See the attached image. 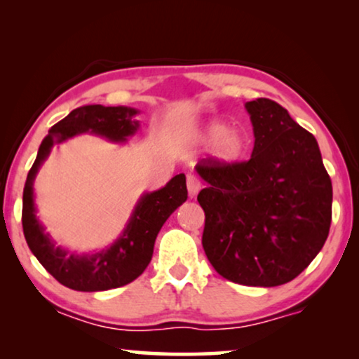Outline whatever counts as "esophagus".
Returning <instances> with one entry per match:
<instances>
[{"instance_id": "obj_1", "label": "esophagus", "mask_w": 359, "mask_h": 359, "mask_svg": "<svg viewBox=\"0 0 359 359\" xmlns=\"http://www.w3.org/2000/svg\"><path fill=\"white\" fill-rule=\"evenodd\" d=\"M201 186H203V184H201V181L196 178L194 175H188V191H189L191 198H194V196L199 193Z\"/></svg>"}]
</instances>
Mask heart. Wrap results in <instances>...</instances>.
<instances>
[{"mask_svg":"<svg viewBox=\"0 0 359 359\" xmlns=\"http://www.w3.org/2000/svg\"><path fill=\"white\" fill-rule=\"evenodd\" d=\"M199 139L212 142V155L222 163H235L245 151L243 135L235 129H227L217 121L208 122L201 130Z\"/></svg>","mask_w":359,"mask_h":359,"instance_id":"heart-1","label":"heart"}]
</instances>
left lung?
<instances>
[{"mask_svg":"<svg viewBox=\"0 0 359 359\" xmlns=\"http://www.w3.org/2000/svg\"><path fill=\"white\" fill-rule=\"evenodd\" d=\"M252 158H204L196 171L205 224L203 247L215 271L243 286L292 281L320 252L332 222V181L318 144L278 102L245 104Z\"/></svg>","mask_w":359,"mask_h":359,"instance_id":"obj_1","label":"left lung"}]
</instances>
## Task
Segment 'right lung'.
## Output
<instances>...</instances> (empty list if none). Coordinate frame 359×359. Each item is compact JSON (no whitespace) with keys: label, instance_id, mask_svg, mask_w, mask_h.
<instances>
[{"label":"right lung","instance_id":"obj_1","mask_svg":"<svg viewBox=\"0 0 359 359\" xmlns=\"http://www.w3.org/2000/svg\"><path fill=\"white\" fill-rule=\"evenodd\" d=\"M134 107L90 104L73 109L57 122L39 147L37 158L29 170L22 193V230L39 263L63 286L83 292L107 291L126 286L140 276L154 255L155 238L166 219L188 199L186 176L176 175L165 188L142 196L124 232L111 247L101 252L78 255L58 247L39 222L34 204V180L52 147L72 137L91 132L111 142H126L139 129Z\"/></svg>","mask_w":359,"mask_h":359}]
</instances>
